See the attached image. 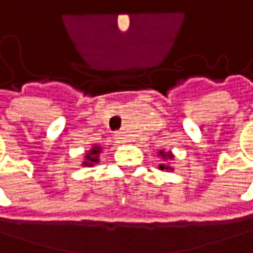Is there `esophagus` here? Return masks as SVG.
I'll use <instances>...</instances> for the list:
<instances>
[{
  "instance_id": "34e87169",
  "label": "esophagus",
  "mask_w": 253,
  "mask_h": 253,
  "mask_svg": "<svg viewBox=\"0 0 253 253\" xmlns=\"http://www.w3.org/2000/svg\"><path fill=\"white\" fill-rule=\"evenodd\" d=\"M114 139H116L117 143H125V142H126V134H125L123 131H117V133L114 134Z\"/></svg>"
}]
</instances>
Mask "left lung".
Returning <instances> with one entry per match:
<instances>
[{
    "label": "left lung",
    "mask_w": 253,
    "mask_h": 253,
    "mask_svg": "<svg viewBox=\"0 0 253 253\" xmlns=\"http://www.w3.org/2000/svg\"><path fill=\"white\" fill-rule=\"evenodd\" d=\"M158 155H160L164 161H167V160H173V154H171V152H166L164 149H163V151H160V152H158ZM160 170H171V171H173V167H170L169 164H160Z\"/></svg>",
    "instance_id": "8db88e82"
}]
</instances>
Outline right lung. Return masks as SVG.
Masks as SVG:
<instances>
[{"mask_svg":"<svg viewBox=\"0 0 253 253\" xmlns=\"http://www.w3.org/2000/svg\"><path fill=\"white\" fill-rule=\"evenodd\" d=\"M101 146L98 145H93L86 154H84V161H83V167H92L93 164H98L99 163V154H101Z\"/></svg>","mask_w":253,"mask_h":253,"instance_id":"add662e5","label":"right lung"}]
</instances>
